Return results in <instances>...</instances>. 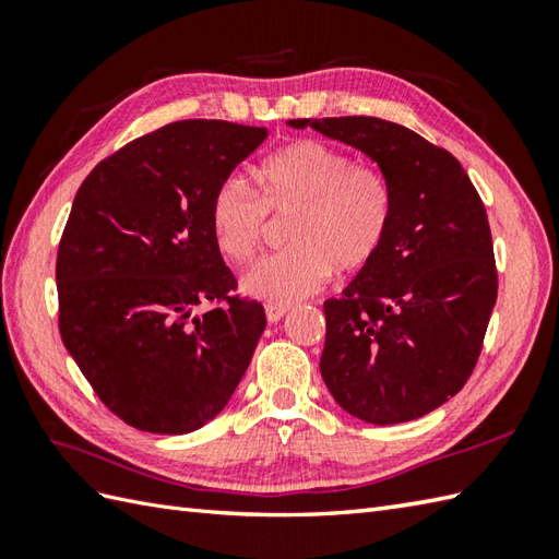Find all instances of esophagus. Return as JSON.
<instances>
[{
	"instance_id": "34e87169",
	"label": "esophagus",
	"mask_w": 559,
	"mask_h": 559,
	"mask_svg": "<svg viewBox=\"0 0 559 559\" xmlns=\"http://www.w3.org/2000/svg\"><path fill=\"white\" fill-rule=\"evenodd\" d=\"M290 312V307L288 305H266V319L271 324H276V322H281L283 317H286Z\"/></svg>"
}]
</instances>
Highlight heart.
I'll return each mask as SVG.
<instances>
[{
	"label": "heart",
	"instance_id": "1",
	"mask_svg": "<svg viewBox=\"0 0 559 559\" xmlns=\"http://www.w3.org/2000/svg\"><path fill=\"white\" fill-rule=\"evenodd\" d=\"M259 197L228 180L211 201V233L221 254L247 264L266 235V211L290 216L288 249L261 259L240 286L271 305H290L319 290L331 271L358 276L382 254L394 218L384 173L350 153L300 139L271 153L257 168Z\"/></svg>",
	"mask_w": 559,
	"mask_h": 559
}]
</instances>
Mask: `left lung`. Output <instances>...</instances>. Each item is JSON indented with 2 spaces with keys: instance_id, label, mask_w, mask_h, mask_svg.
I'll list each match as a JSON object with an SVG mask.
<instances>
[{
  "instance_id": "obj_1",
  "label": "left lung",
  "mask_w": 559,
  "mask_h": 559,
  "mask_svg": "<svg viewBox=\"0 0 559 559\" xmlns=\"http://www.w3.org/2000/svg\"><path fill=\"white\" fill-rule=\"evenodd\" d=\"M288 124L362 151L394 194L382 254L324 302V382L365 423L423 418L468 382L497 300L483 201L461 163L408 127L379 117Z\"/></svg>"
}]
</instances>
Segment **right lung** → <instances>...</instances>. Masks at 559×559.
Masks as SVG:
<instances>
[{
	"mask_svg": "<svg viewBox=\"0 0 559 559\" xmlns=\"http://www.w3.org/2000/svg\"><path fill=\"white\" fill-rule=\"evenodd\" d=\"M266 136L223 120L165 124L100 160L74 197L57 249L59 334L136 430L204 427L252 360L266 314L235 293L211 201ZM199 304L212 307L192 316Z\"/></svg>",
	"mask_w": 559,
	"mask_h": 559,
	"instance_id": "right-lung-1",
	"label": "right lung"
}]
</instances>
